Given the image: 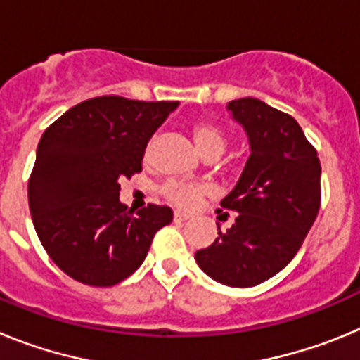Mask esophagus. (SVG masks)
<instances>
[{
	"label": "esophagus",
	"instance_id": "34e87169",
	"mask_svg": "<svg viewBox=\"0 0 360 360\" xmlns=\"http://www.w3.org/2000/svg\"><path fill=\"white\" fill-rule=\"evenodd\" d=\"M173 218H174V221H187V219H189L191 216H189V214H186V212L176 211V212H174Z\"/></svg>",
	"mask_w": 360,
	"mask_h": 360
}]
</instances>
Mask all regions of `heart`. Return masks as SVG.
<instances>
[{"instance_id":"1","label":"heart","mask_w":360,"mask_h":360,"mask_svg":"<svg viewBox=\"0 0 360 360\" xmlns=\"http://www.w3.org/2000/svg\"><path fill=\"white\" fill-rule=\"evenodd\" d=\"M191 133H193V139H195V144L198 148V151L207 160H216L227 149V135H225V131L219 128L218 124L211 122V120H200V122H196L193 126V129H191ZM151 151L153 144L149 142L144 151L146 160L151 157ZM203 193H205V189L202 186L182 182V180H169V182H165L164 187H162V195L169 200L171 203L184 209L195 207L196 203L200 202V198L203 196Z\"/></svg>"}]
</instances>
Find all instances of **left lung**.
<instances>
[{
	"label": "left lung",
	"instance_id": "8db88e82",
	"mask_svg": "<svg viewBox=\"0 0 360 360\" xmlns=\"http://www.w3.org/2000/svg\"><path fill=\"white\" fill-rule=\"evenodd\" d=\"M227 110L249 136L250 157L221 207L238 212L227 232L195 254L200 269L227 287H254L283 270L301 249L321 205V164L294 117L259 98Z\"/></svg>",
	"mask_w": 360,
	"mask_h": 360
}]
</instances>
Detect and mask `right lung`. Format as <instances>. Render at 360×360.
<instances>
[{"instance_id": "right-lung-1", "label": "right lung", "mask_w": 360, "mask_h": 360, "mask_svg": "<svg viewBox=\"0 0 360 360\" xmlns=\"http://www.w3.org/2000/svg\"><path fill=\"white\" fill-rule=\"evenodd\" d=\"M173 101L88 98L44 129L28 180V205L44 250L70 278L113 287L148 256L173 211L120 203V178L142 171L146 146Z\"/></svg>"}]
</instances>
